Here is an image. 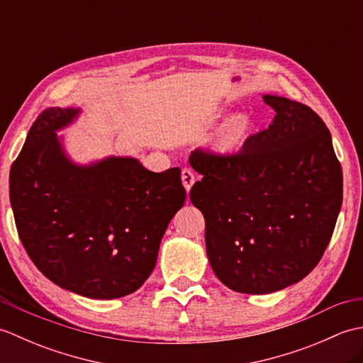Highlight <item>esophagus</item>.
Here are the masks:
<instances>
[{
    "mask_svg": "<svg viewBox=\"0 0 363 363\" xmlns=\"http://www.w3.org/2000/svg\"><path fill=\"white\" fill-rule=\"evenodd\" d=\"M181 177H182L184 187H186L187 191H190L191 186H194V184H195V174H194V172H191L190 168H182Z\"/></svg>",
    "mask_w": 363,
    "mask_h": 363,
    "instance_id": "esophagus-1",
    "label": "esophagus"
}]
</instances>
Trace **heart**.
<instances>
[{
    "instance_id": "b5f03b06",
    "label": "heart",
    "mask_w": 363,
    "mask_h": 363,
    "mask_svg": "<svg viewBox=\"0 0 363 363\" xmlns=\"http://www.w3.org/2000/svg\"><path fill=\"white\" fill-rule=\"evenodd\" d=\"M243 129H245V121H242V120H237V121H234L233 125H230V126L228 128V130L225 133V135H223V138H221L223 145L229 146V145L235 143V142L238 140V137L242 135Z\"/></svg>"
}]
</instances>
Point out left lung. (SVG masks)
Returning <instances> with one entry per match:
<instances>
[{"mask_svg": "<svg viewBox=\"0 0 363 363\" xmlns=\"http://www.w3.org/2000/svg\"><path fill=\"white\" fill-rule=\"evenodd\" d=\"M276 115L242 150H195L203 179L190 201L206 220L213 273L238 293L264 295L299 282L318 265L333 237L343 174L330 133L309 106L265 95Z\"/></svg>", "mask_w": 363, "mask_h": 363, "instance_id": "obj_1", "label": "left lung"}]
</instances>
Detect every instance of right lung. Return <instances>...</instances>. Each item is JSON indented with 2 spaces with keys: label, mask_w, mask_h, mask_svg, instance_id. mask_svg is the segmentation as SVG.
I'll list each match as a JSON object with an SVG mask.
<instances>
[{
  "label": "right lung",
  "mask_w": 363,
  "mask_h": 363,
  "mask_svg": "<svg viewBox=\"0 0 363 363\" xmlns=\"http://www.w3.org/2000/svg\"><path fill=\"white\" fill-rule=\"evenodd\" d=\"M78 113L50 107L30 126L11 167L15 226L34 265L59 287L121 298L148 279L186 189L177 167L152 173L129 157L72 164L56 130Z\"/></svg>",
  "instance_id": "1"
}]
</instances>
